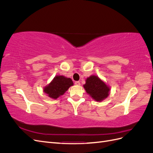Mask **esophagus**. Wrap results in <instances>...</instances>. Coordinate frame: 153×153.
Returning <instances> with one entry per match:
<instances>
[{"instance_id":"esophagus-1","label":"esophagus","mask_w":153,"mask_h":153,"mask_svg":"<svg viewBox=\"0 0 153 153\" xmlns=\"http://www.w3.org/2000/svg\"><path fill=\"white\" fill-rule=\"evenodd\" d=\"M75 84L76 85H80V82L79 81H76L75 82Z\"/></svg>"}]
</instances>
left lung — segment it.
Listing matches in <instances>:
<instances>
[{
    "label": "left lung",
    "mask_w": 153,
    "mask_h": 153,
    "mask_svg": "<svg viewBox=\"0 0 153 153\" xmlns=\"http://www.w3.org/2000/svg\"><path fill=\"white\" fill-rule=\"evenodd\" d=\"M84 87L92 98L97 101H101L108 96L110 88L104 82L94 75H92L86 79Z\"/></svg>",
    "instance_id": "obj_1"
}]
</instances>
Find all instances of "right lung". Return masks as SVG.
Returning <instances> with one entry per match:
<instances>
[{
	"label": "right lung",
	"mask_w": 153,
	"mask_h": 153,
	"mask_svg": "<svg viewBox=\"0 0 153 153\" xmlns=\"http://www.w3.org/2000/svg\"><path fill=\"white\" fill-rule=\"evenodd\" d=\"M73 85L71 78L64 76H56L50 84L44 88V92L50 98L57 99L63 95L69 88Z\"/></svg>",
	"instance_id": "1"
}]
</instances>
